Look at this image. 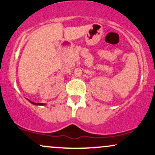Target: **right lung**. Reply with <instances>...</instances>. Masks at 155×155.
Masks as SVG:
<instances>
[{"mask_svg": "<svg viewBox=\"0 0 155 155\" xmlns=\"http://www.w3.org/2000/svg\"><path fill=\"white\" fill-rule=\"evenodd\" d=\"M28 101H29V100H28ZM29 101L32 104H33V105H38V106H44V104H41V103H33L31 101Z\"/></svg>", "mask_w": 155, "mask_h": 155, "instance_id": "right-lung-1", "label": "right lung"}]
</instances>
